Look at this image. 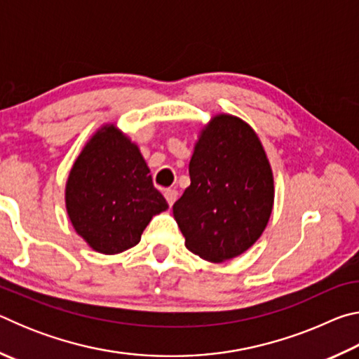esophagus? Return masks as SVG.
<instances>
[{
	"label": "esophagus",
	"mask_w": 359,
	"mask_h": 359,
	"mask_svg": "<svg viewBox=\"0 0 359 359\" xmlns=\"http://www.w3.org/2000/svg\"><path fill=\"white\" fill-rule=\"evenodd\" d=\"M177 190H174V188H168V190H165V196L168 199V204L172 205L175 203V199H177Z\"/></svg>",
	"instance_id": "obj_1"
}]
</instances>
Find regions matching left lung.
<instances>
[{"label": "left lung", "instance_id": "1", "mask_svg": "<svg viewBox=\"0 0 359 359\" xmlns=\"http://www.w3.org/2000/svg\"><path fill=\"white\" fill-rule=\"evenodd\" d=\"M190 187L172 205L191 253L223 263L257 242L274 208V172L245 120L215 114L194 142Z\"/></svg>", "mask_w": 359, "mask_h": 359}]
</instances>
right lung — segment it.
Returning a JSON list of instances; mask_svg holds the SVG:
<instances>
[{"label":"right lung","instance_id":"obj_1","mask_svg":"<svg viewBox=\"0 0 359 359\" xmlns=\"http://www.w3.org/2000/svg\"><path fill=\"white\" fill-rule=\"evenodd\" d=\"M65 204L76 233L102 255L139 244L151 217L169 208L139 145L115 123L101 125L85 142L66 180Z\"/></svg>","mask_w":359,"mask_h":359}]
</instances>
